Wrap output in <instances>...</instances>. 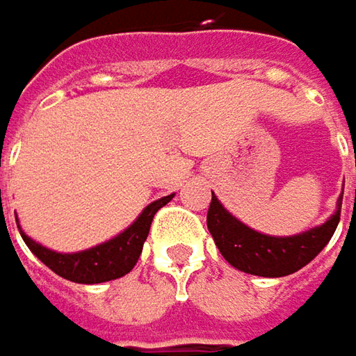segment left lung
Segmentation results:
<instances>
[{
	"instance_id": "8db88e82",
	"label": "left lung",
	"mask_w": 356,
	"mask_h": 356,
	"mask_svg": "<svg viewBox=\"0 0 356 356\" xmlns=\"http://www.w3.org/2000/svg\"><path fill=\"white\" fill-rule=\"evenodd\" d=\"M341 204L343 192L337 200V210L321 226L295 236H267L227 212L212 192L208 229L229 266L259 277H285L313 261L329 243L341 220Z\"/></svg>"
}]
</instances>
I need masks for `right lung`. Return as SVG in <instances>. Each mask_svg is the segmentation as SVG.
Instances as JSON below:
<instances>
[{
	"instance_id": "obj_1",
	"label": "right lung",
	"mask_w": 356,
	"mask_h": 356,
	"mask_svg": "<svg viewBox=\"0 0 356 356\" xmlns=\"http://www.w3.org/2000/svg\"><path fill=\"white\" fill-rule=\"evenodd\" d=\"M172 198H174V194L148 204L124 232H120L115 238L106 239V241L95 245V248L75 253H61L55 252V250H49L45 245H41L39 241L29 238L21 229L17 216H15V222H17L21 238L27 243V248L51 271H55L57 275H61L65 280L92 285V283L118 280V277L127 275L130 269L136 266V261H138V257L143 253L144 241L148 238L154 213L162 206H166Z\"/></svg>"
}]
</instances>
